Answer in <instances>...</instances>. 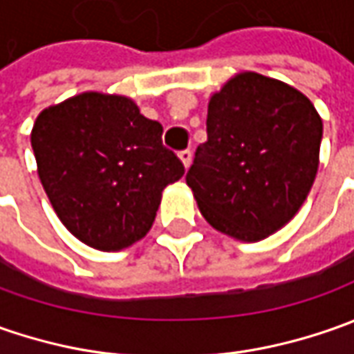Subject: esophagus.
<instances>
[{
  "instance_id": "1",
  "label": "esophagus",
  "mask_w": 354,
  "mask_h": 354,
  "mask_svg": "<svg viewBox=\"0 0 354 354\" xmlns=\"http://www.w3.org/2000/svg\"><path fill=\"white\" fill-rule=\"evenodd\" d=\"M179 159L183 161L185 169H189V165H191V159H193V153H191L189 149H185V151H181V153H179Z\"/></svg>"
}]
</instances>
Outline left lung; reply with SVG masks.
<instances>
[{
	"label": "left lung",
	"instance_id": "left-lung-1",
	"mask_svg": "<svg viewBox=\"0 0 354 354\" xmlns=\"http://www.w3.org/2000/svg\"><path fill=\"white\" fill-rule=\"evenodd\" d=\"M207 136L187 173L205 221L242 242L288 225L319 167L323 122L306 94L270 76L238 73L209 100Z\"/></svg>",
	"mask_w": 354,
	"mask_h": 354
}]
</instances>
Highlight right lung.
Segmentation results:
<instances>
[{"mask_svg": "<svg viewBox=\"0 0 354 354\" xmlns=\"http://www.w3.org/2000/svg\"><path fill=\"white\" fill-rule=\"evenodd\" d=\"M161 133V124L122 94L82 92L37 116V173L73 236L118 252L149 232L163 189L185 173Z\"/></svg>", "mask_w": 354, "mask_h": 354, "instance_id": "obj_1", "label": "right lung"}]
</instances>
